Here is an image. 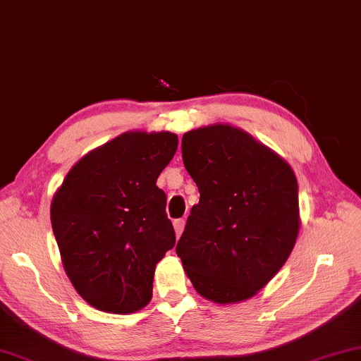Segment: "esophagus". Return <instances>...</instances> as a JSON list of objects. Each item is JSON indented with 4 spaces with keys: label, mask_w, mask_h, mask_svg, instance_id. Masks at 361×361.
Here are the masks:
<instances>
[{
    "label": "esophagus",
    "mask_w": 361,
    "mask_h": 361,
    "mask_svg": "<svg viewBox=\"0 0 361 361\" xmlns=\"http://www.w3.org/2000/svg\"><path fill=\"white\" fill-rule=\"evenodd\" d=\"M173 226H175L176 238H180L181 233H183V229H185V219H175L173 221Z\"/></svg>",
    "instance_id": "esophagus-1"
}]
</instances>
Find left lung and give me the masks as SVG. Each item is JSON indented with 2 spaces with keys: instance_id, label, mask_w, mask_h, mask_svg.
<instances>
[{
  "instance_id": "8db88e82",
  "label": "left lung",
  "mask_w": 361,
  "mask_h": 361,
  "mask_svg": "<svg viewBox=\"0 0 361 361\" xmlns=\"http://www.w3.org/2000/svg\"><path fill=\"white\" fill-rule=\"evenodd\" d=\"M181 153L200 190L176 244L186 276L206 300L251 299L281 271L299 236L295 173L231 123L186 132Z\"/></svg>"
}]
</instances>
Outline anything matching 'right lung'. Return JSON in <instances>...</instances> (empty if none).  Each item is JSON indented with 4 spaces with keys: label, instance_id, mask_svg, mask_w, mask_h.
Returning <instances> with one entry per match:
<instances>
[{
    "label": "right lung",
    "instance_id": "obj_1",
    "mask_svg": "<svg viewBox=\"0 0 361 361\" xmlns=\"http://www.w3.org/2000/svg\"><path fill=\"white\" fill-rule=\"evenodd\" d=\"M176 148L171 132H125L85 153L52 196L62 266L97 310L133 314L152 299L157 264L175 246L157 180Z\"/></svg>",
    "mask_w": 361,
    "mask_h": 361
}]
</instances>
